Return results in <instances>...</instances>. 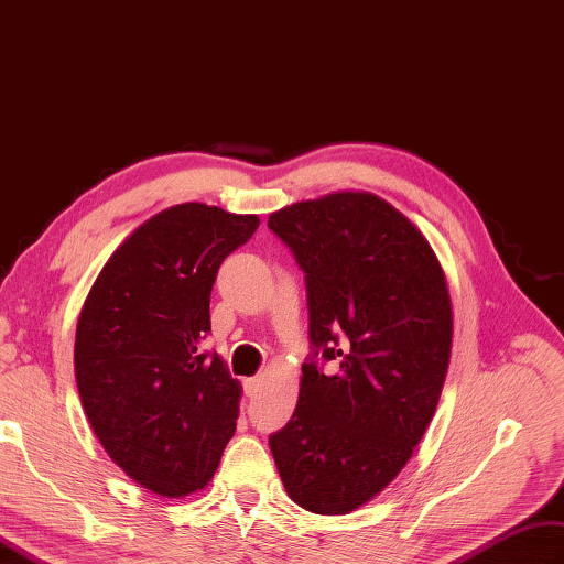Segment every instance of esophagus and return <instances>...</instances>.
Wrapping results in <instances>:
<instances>
[{
    "label": "esophagus",
    "instance_id": "obj_1",
    "mask_svg": "<svg viewBox=\"0 0 564 564\" xmlns=\"http://www.w3.org/2000/svg\"><path fill=\"white\" fill-rule=\"evenodd\" d=\"M259 388H262V377L245 379V393H248L250 398H254L259 393Z\"/></svg>",
    "mask_w": 564,
    "mask_h": 564
}]
</instances>
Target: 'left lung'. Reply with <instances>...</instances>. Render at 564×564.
Returning <instances> with one entry per match:
<instances>
[{"mask_svg":"<svg viewBox=\"0 0 564 564\" xmlns=\"http://www.w3.org/2000/svg\"><path fill=\"white\" fill-rule=\"evenodd\" d=\"M269 230L305 273L312 350L269 447L300 508L345 514L395 479L436 412L451 295L426 238L377 195L300 202Z\"/></svg>","mask_w":564,"mask_h":564,"instance_id":"8db88e82","label":"left lung"}]
</instances>
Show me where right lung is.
Masks as SVG:
<instances>
[{
    "mask_svg": "<svg viewBox=\"0 0 564 564\" xmlns=\"http://www.w3.org/2000/svg\"><path fill=\"white\" fill-rule=\"evenodd\" d=\"M257 228V216L199 202L164 209L111 254L83 305V410L109 457L156 496L207 486L236 433L240 383L202 340L216 271Z\"/></svg>",
    "mask_w": 564,
    "mask_h": 564,
    "instance_id": "add662e5",
    "label": "right lung"
}]
</instances>
